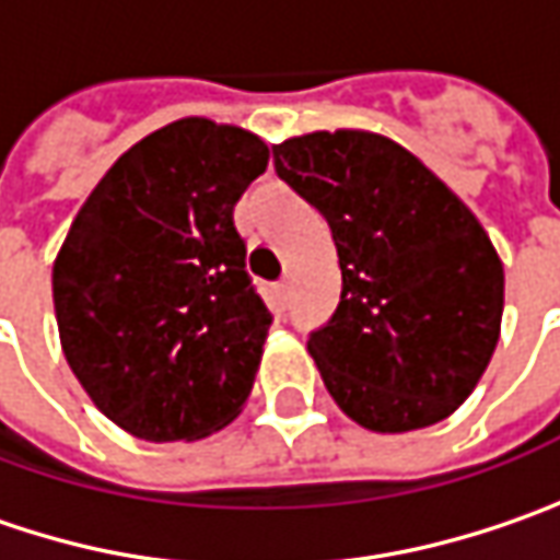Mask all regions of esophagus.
Wrapping results in <instances>:
<instances>
[{
	"label": "esophagus",
	"mask_w": 560,
	"mask_h": 560,
	"mask_svg": "<svg viewBox=\"0 0 560 560\" xmlns=\"http://www.w3.org/2000/svg\"><path fill=\"white\" fill-rule=\"evenodd\" d=\"M288 288H291V284H288V279L276 281V298H279V304H284V301H288Z\"/></svg>",
	"instance_id": "34e87169"
}]
</instances>
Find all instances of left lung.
I'll return each instance as SVG.
<instances>
[{
  "label": "left lung",
  "mask_w": 560,
  "mask_h": 560,
  "mask_svg": "<svg viewBox=\"0 0 560 560\" xmlns=\"http://www.w3.org/2000/svg\"><path fill=\"white\" fill-rule=\"evenodd\" d=\"M276 174L329 221L342 298L307 339L336 406L368 431L444 421L485 374L504 266L463 199L393 139L361 129L272 145Z\"/></svg>",
  "instance_id": "8db88e82"
}]
</instances>
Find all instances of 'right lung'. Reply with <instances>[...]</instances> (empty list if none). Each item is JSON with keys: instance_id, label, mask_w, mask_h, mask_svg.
<instances>
[{"instance_id": "1", "label": "right lung", "mask_w": 560, "mask_h": 560, "mask_svg": "<svg viewBox=\"0 0 560 560\" xmlns=\"http://www.w3.org/2000/svg\"><path fill=\"white\" fill-rule=\"evenodd\" d=\"M266 164L247 129L177 119L119 154L62 241L66 361L132 438L199 441L247 402L272 313L244 269L234 206Z\"/></svg>"}]
</instances>
